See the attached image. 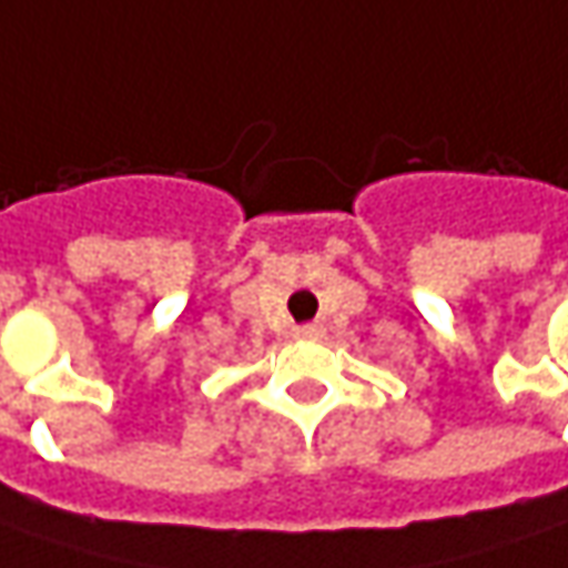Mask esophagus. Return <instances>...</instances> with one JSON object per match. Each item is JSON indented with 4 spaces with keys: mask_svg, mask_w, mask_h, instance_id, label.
Masks as SVG:
<instances>
[{
    "mask_svg": "<svg viewBox=\"0 0 568 568\" xmlns=\"http://www.w3.org/2000/svg\"><path fill=\"white\" fill-rule=\"evenodd\" d=\"M295 336H298V339H321L323 326L321 323H304V326L295 329Z\"/></svg>",
    "mask_w": 568,
    "mask_h": 568,
    "instance_id": "34e87169",
    "label": "esophagus"
}]
</instances>
